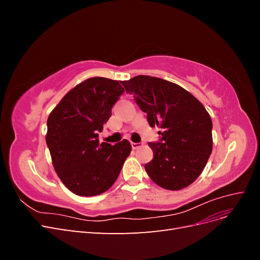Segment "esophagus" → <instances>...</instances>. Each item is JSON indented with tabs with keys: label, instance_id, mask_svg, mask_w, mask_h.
Listing matches in <instances>:
<instances>
[{
	"label": "esophagus",
	"instance_id": "esophagus-1",
	"mask_svg": "<svg viewBox=\"0 0 260 260\" xmlns=\"http://www.w3.org/2000/svg\"><path fill=\"white\" fill-rule=\"evenodd\" d=\"M131 146L133 149H137L139 147L142 146V143H135V142H131Z\"/></svg>",
	"mask_w": 260,
	"mask_h": 260
}]
</instances>
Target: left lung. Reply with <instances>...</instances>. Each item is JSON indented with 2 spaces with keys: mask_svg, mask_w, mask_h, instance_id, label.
<instances>
[{
  "mask_svg": "<svg viewBox=\"0 0 260 260\" xmlns=\"http://www.w3.org/2000/svg\"><path fill=\"white\" fill-rule=\"evenodd\" d=\"M121 83L147 114L149 125L161 129L160 142L148 143L154 156L145 165L148 177L170 191L192 184L212 151V122L206 108L182 86L160 78L137 76Z\"/></svg>",
  "mask_w": 260,
  "mask_h": 260,
  "instance_id": "left-lung-1",
  "label": "left lung"
}]
</instances>
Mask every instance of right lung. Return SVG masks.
Masks as SVG:
<instances>
[{
	"label": "right lung",
	"instance_id": "obj_1",
	"mask_svg": "<svg viewBox=\"0 0 260 260\" xmlns=\"http://www.w3.org/2000/svg\"><path fill=\"white\" fill-rule=\"evenodd\" d=\"M123 92L116 80L89 78L67 92L49 115L45 141L53 167L64 185L77 195L106 192L130 155L128 140L115 145L99 142V132Z\"/></svg>",
	"mask_w": 260,
	"mask_h": 260
}]
</instances>
